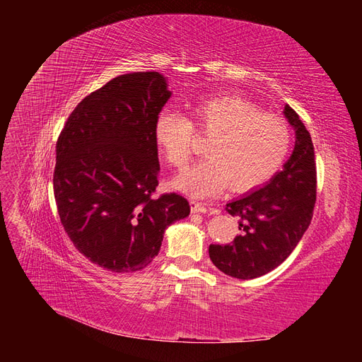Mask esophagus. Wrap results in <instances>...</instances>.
<instances>
[{
    "instance_id": "obj_1",
    "label": "esophagus",
    "mask_w": 362,
    "mask_h": 362,
    "mask_svg": "<svg viewBox=\"0 0 362 362\" xmlns=\"http://www.w3.org/2000/svg\"><path fill=\"white\" fill-rule=\"evenodd\" d=\"M192 211H193V213H206L208 208H206V205L202 204V202L193 201V202H192Z\"/></svg>"
}]
</instances>
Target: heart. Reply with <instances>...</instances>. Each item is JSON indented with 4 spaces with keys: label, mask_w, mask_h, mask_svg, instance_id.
<instances>
[{
    "label": "heart",
    "mask_w": 362,
    "mask_h": 362,
    "mask_svg": "<svg viewBox=\"0 0 362 362\" xmlns=\"http://www.w3.org/2000/svg\"><path fill=\"white\" fill-rule=\"evenodd\" d=\"M189 117L163 110L154 137L164 158L173 168L187 164L196 130L210 136L206 158L185 169L175 185L193 198L222 192L229 184L234 192H247L269 181L282 166L291 145V131L281 116L259 108L237 95L206 98L193 107Z\"/></svg>",
    "instance_id": "obj_1"
}]
</instances>
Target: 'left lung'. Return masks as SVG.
I'll list each match as a JSON object with an SVG mask.
<instances>
[{
  "instance_id": "left-lung-1",
  "label": "left lung",
  "mask_w": 362,
  "mask_h": 362,
  "mask_svg": "<svg viewBox=\"0 0 362 362\" xmlns=\"http://www.w3.org/2000/svg\"><path fill=\"white\" fill-rule=\"evenodd\" d=\"M284 115L296 133L291 157L262 187L226 204L238 218L240 234L231 245L208 247L213 264L228 276L254 279L276 269L311 223L317 193L313 140L290 105Z\"/></svg>"
}]
</instances>
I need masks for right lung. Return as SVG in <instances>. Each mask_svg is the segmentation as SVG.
<instances>
[{
  "mask_svg": "<svg viewBox=\"0 0 362 362\" xmlns=\"http://www.w3.org/2000/svg\"><path fill=\"white\" fill-rule=\"evenodd\" d=\"M170 95L158 72L116 76L75 107L59 136L52 184L60 222L80 254L105 270L145 269L166 228L190 214L181 194L152 196L154 128Z\"/></svg>",
  "mask_w": 362,
  "mask_h": 362,
  "instance_id": "right-lung-1",
  "label": "right lung"
}]
</instances>
